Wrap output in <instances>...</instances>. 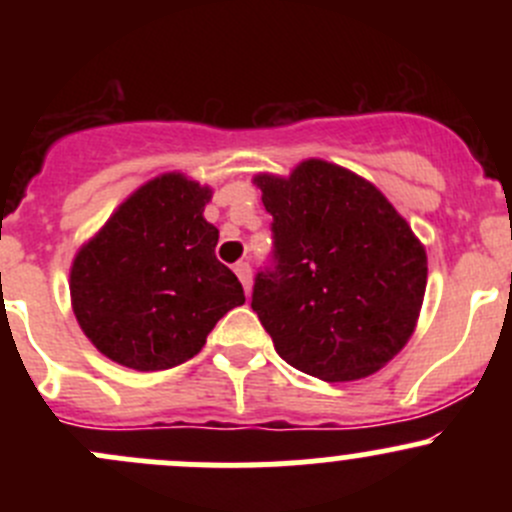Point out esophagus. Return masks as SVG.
I'll return each mask as SVG.
<instances>
[{
  "instance_id": "obj_1",
  "label": "esophagus",
  "mask_w": 512,
  "mask_h": 512,
  "mask_svg": "<svg viewBox=\"0 0 512 512\" xmlns=\"http://www.w3.org/2000/svg\"><path fill=\"white\" fill-rule=\"evenodd\" d=\"M235 275L240 277L242 287H245V292L250 294V289H252V267L247 265V262H237V265H235Z\"/></svg>"
}]
</instances>
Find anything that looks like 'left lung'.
Here are the masks:
<instances>
[{
  "mask_svg": "<svg viewBox=\"0 0 512 512\" xmlns=\"http://www.w3.org/2000/svg\"><path fill=\"white\" fill-rule=\"evenodd\" d=\"M272 215V262L252 309L294 369L354 381L394 359L416 329L426 250L369 180L327 160L257 175Z\"/></svg>",
  "mask_w": 512,
  "mask_h": 512,
  "instance_id": "left-lung-1",
  "label": "left lung"
}]
</instances>
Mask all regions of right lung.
<instances>
[{"label":"right lung","instance_id":"1","mask_svg":"<svg viewBox=\"0 0 512 512\" xmlns=\"http://www.w3.org/2000/svg\"><path fill=\"white\" fill-rule=\"evenodd\" d=\"M210 198L183 173L158 175L76 252L71 307L103 356L136 371L173 369L245 302L235 272L215 257L218 227L203 218Z\"/></svg>","mask_w":512,"mask_h":512}]
</instances>
